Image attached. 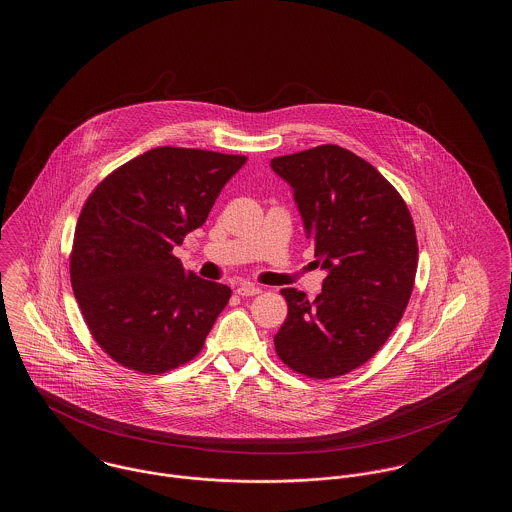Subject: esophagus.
<instances>
[{"label": "esophagus", "instance_id": "esophagus-1", "mask_svg": "<svg viewBox=\"0 0 512 512\" xmlns=\"http://www.w3.org/2000/svg\"><path fill=\"white\" fill-rule=\"evenodd\" d=\"M236 292H238V295H242V297H251V295L261 293V288L255 286V284H240Z\"/></svg>", "mask_w": 512, "mask_h": 512}]
</instances>
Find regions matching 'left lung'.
Wrapping results in <instances>:
<instances>
[{"instance_id":"1","label":"left lung","mask_w":512,"mask_h":512,"mask_svg":"<svg viewBox=\"0 0 512 512\" xmlns=\"http://www.w3.org/2000/svg\"><path fill=\"white\" fill-rule=\"evenodd\" d=\"M270 167L292 186L328 272L315 301L295 288L280 292L288 317L274 347L295 372L336 378L365 365L407 309L418 265L413 219L390 182L349 149L313 147Z\"/></svg>"}]
</instances>
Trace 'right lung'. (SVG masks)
Returning <instances> with one entry per match:
<instances>
[{
  "instance_id": "right-lung-1",
  "label": "right lung",
  "mask_w": 512,
  "mask_h": 512,
  "mask_svg": "<svg viewBox=\"0 0 512 512\" xmlns=\"http://www.w3.org/2000/svg\"><path fill=\"white\" fill-rule=\"evenodd\" d=\"M244 155L153 147L111 172L74 230L71 284L94 340L119 365L163 374L201 351L230 288L172 255L203 226Z\"/></svg>"
}]
</instances>
